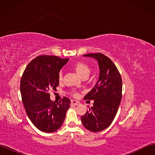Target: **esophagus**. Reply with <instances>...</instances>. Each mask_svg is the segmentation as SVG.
Masks as SVG:
<instances>
[{"mask_svg":"<svg viewBox=\"0 0 155 155\" xmlns=\"http://www.w3.org/2000/svg\"><path fill=\"white\" fill-rule=\"evenodd\" d=\"M71 104H72V105H74V106H77V105L79 104L80 103H79V102H78V101L72 100V101H71Z\"/></svg>","mask_w":155,"mask_h":155,"instance_id":"esophagus-1","label":"esophagus"}]
</instances>
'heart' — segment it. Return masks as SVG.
<instances>
[{
    "mask_svg": "<svg viewBox=\"0 0 155 155\" xmlns=\"http://www.w3.org/2000/svg\"><path fill=\"white\" fill-rule=\"evenodd\" d=\"M72 68L83 78L84 77H88L91 71L90 67H88V65L83 62H75L73 66H72ZM58 79L59 81H61L62 80V72L61 71L58 73ZM73 94L74 96H77V93H74Z\"/></svg>",
    "mask_w": 155,
    "mask_h": 155,
    "instance_id": "b5f03b06",
    "label": "heart"
}]
</instances>
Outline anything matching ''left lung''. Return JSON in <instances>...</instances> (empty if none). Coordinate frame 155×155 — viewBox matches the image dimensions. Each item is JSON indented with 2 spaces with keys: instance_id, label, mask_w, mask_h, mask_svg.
I'll use <instances>...</instances> for the list:
<instances>
[{
  "instance_id": "obj_1",
  "label": "left lung",
  "mask_w": 155,
  "mask_h": 155,
  "mask_svg": "<svg viewBox=\"0 0 155 155\" xmlns=\"http://www.w3.org/2000/svg\"><path fill=\"white\" fill-rule=\"evenodd\" d=\"M97 59L99 66V78L95 86L84 97L94 100L93 107L81 117L84 127L92 132L107 128L113 121L122 98V78L114 62L104 54L90 53L84 55Z\"/></svg>"
}]
</instances>
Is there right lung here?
Returning <instances> with one entry per match:
<instances>
[{
  "mask_svg": "<svg viewBox=\"0 0 155 155\" xmlns=\"http://www.w3.org/2000/svg\"><path fill=\"white\" fill-rule=\"evenodd\" d=\"M68 61L57 56H38L22 75L20 89L26 113L32 124L42 132L57 130L71 107L68 98L63 97L56 103L51 100L49 94L51 90H57L59 71Z\"/></svg>",
  "mask_w": 155,
  "mask_h": 155,
  "instance_id": "obj_1",
  "label": "right lung"
}]
</instances>
